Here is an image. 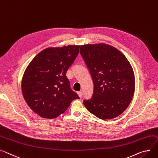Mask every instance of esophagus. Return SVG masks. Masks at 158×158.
<instances>
[{
    "mask_svg": "<svg viewBox=\"0 0 158 158\" xmlns=\"http://www.w3.org/2000/svg\"><path fill=\"white\" fill-rule=\"evenodd\" d=\"M77 94H78V95H79V98H81L82 97V91H78V92H77Z\"/></svg>",
    "mask_w": 158,
    "mask_h": 158,
    "instance_id": "1",
    "label": "esophagus"
}]
</instances>
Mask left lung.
Returning a JSON list of instances; mask_svg holds the SVG:
<instances>
[{"label":"left lung","mask_w":158,"mask_h":158,"mask_svg":"<svg viewBox=\"0 0 158 158\" xmlns=\"http://www.w3.org/2000/svg\"><path fill=\"white\" fill-rule=\"evenodd\" d=\"M80 49L94 85L91 98L84 100V105L99 119L119 116L128 107L135 91V76L130 62L120 51L109 44H86Z\"/></svg>","instance_id":"1"}]
</instances>
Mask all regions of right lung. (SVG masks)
Masks as SVG:
<instances>
[{
    "label": "right lung",
    "instance_id": "obj_1",
    "mask_svg": "<svg viewBox=\"0 0 158 158\" xmlns=\"http://www.w3.org/2000/svg\"><path fill=\"white\" fill-rule=\"evenodd\" d=\"M80 46L48 48L31 60L22 81L23 98L39 116L53 119L67 110L71 102L79 99L66 76L79 54Z\"/></svg>",
    "mask_w": 158,
    "mask_h": 158
}]
</instances>
